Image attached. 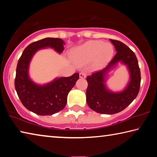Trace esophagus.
Instances as JSON below:
<instances>
[{
    "label": "esophagus",
    "mask_w": 157,
    "mask_h": 157,
    "mask_svg": "<svg viewBox=\"0 0 157 157\" xmlns=\"http://www.w3.org/2000/svg\"><path fill=\"white\" fill-rule=\"evenodd\" d=\"M79 78H82V79H84V78H86V74L84 72H81L80 73H79Z\"/></svg>",
    "instance_id": "obj_1"
}]
</instances>
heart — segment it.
<instances>
[{
    "mask_svg": "<svg viewBox=\"0 0 157 157\" xmlns=\"http://www.w3.org/2000/svg\"><path fill=\"white\" fill-rule=\"evenodd\" d=\"M113 47L102 41H89L71 51V56L78 65H83L93 59L96 66L107 62L112 57Z\"/></svg>",
    "mask_w": 157,
    "mask_h": 157,
    "instance_id": "heart-1",
    "label": "heart"
}]
</instances>
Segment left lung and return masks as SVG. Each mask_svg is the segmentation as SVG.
I'll use <instances>...</instances> for the list:
<instances>
[{
  "instance_id": "8db88e82",
  "label": "left lung",
  "mask_w": 157,
  "mask_h": 157,
  "mask_svg": "<svg viewBox=\"0 0 157 157\" xmlns=\"http://www.w3.org/2000/svg\"><path fill=\"white\" fill-rule=\"evenodd\" d=\"M110 41L115 47L116 55L107 67L86 78L87 104L92 110L102 114H114L124 110L136 98L140 84V68L134 52L121 41ZM118 63L126 66L130 79L123 90L114 92L107 87L106 78L108 73Z\"/></svg>"
}]
</instances>
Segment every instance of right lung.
Masks as SVG:
<instances>
[{"label": "right lung", "mask_w": 157, "mask_h": 157, "mask_svg": "<svg viewBox=\"0 0 157 157\" xmlns=\"http://www.w3.org/2000/svg\"><path fill=\"white\" fill-rule=\"evenodd\" d=\"M65 43L59 38H45L25 48L17 63L14 82L15 89L23 106L37 115L50 116L65 107L69 91L79 79L76 73L67 78H56L44 84L32 80L29 67L34 54L39 50L52 48L61 54Z\"/></svg>", "instance_id": "add662e5"}]
</instances>
